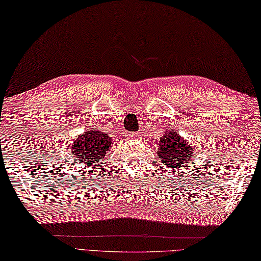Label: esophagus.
<instances>
[{"label": "esophagus", "instance_id": "obj_1", "mask_svg": "<svg viewBox=\"0 0 261 261\" xmlns=\"http://www.w3.org/2000/svg\"><path fill=\"white\" fill-rule=\"evenodd\" d=\"M127 137H128L129 140H137L139 139V135H137L136 133H129V134H127Z\"/></svg>", "mask_w": 261, "mask_h": 261}]
</instances>
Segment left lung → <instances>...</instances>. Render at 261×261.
<instances>
[{
    "label": "left lung",
    "instance_id": "left-lung-1",
    "mask_svg": "<svg viewBox=\"0 0 261 261\" xmlns=\"http://www.w3.org/2000/svg\"><path fill=\"white\" fill-rule=\"evenodd\" d=\"M191 145L188 141L177 134V132L166 129L165 135L158 142L156 156L160 158L161 164L168 169L186 167L188 161L193 155Z\"/></svg>",
    "mask_w": 261,
    "mask_h": 261
}]
</instances>
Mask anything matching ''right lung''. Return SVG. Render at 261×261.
I'll return each mask as SVG.
<instances>
[{"label":"right lung","mask_w":261,"mask_h":261,"mask_svg":"<svg viewBox=\"0 0 261 261\" xmlns=\"http://www.w3.org/2000/svg\"><path fill=\"white\" fill-rule=\"evenodd\" d=\"M111 144L112 140L108 133L97 129L86 130L84 134L75 137L71 156L78 161V164L95 168L100 166Z\"/></svg>","instance_id":"obj_1"}]
</instances>
